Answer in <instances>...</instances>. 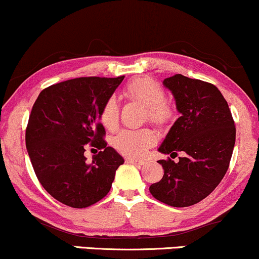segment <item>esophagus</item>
<instances>
[{
	"mask_svg": "<svg viewBox=\"0 0 259 259\" xmlns=\"http://www.w3.org/2000/svg\"><path fill=\"white\" fill-rule=\"evenodd\" d=\"M126 161H127V162H130V163H135V165H139V166H142V165H144V163H147V161H144V160H136V159H132V157H130V159H126Z\"/></svg>",
	"mask_w": 259,
	"mask_h": 259,
	"instance_id": "1",
	"label": "esophagus"
}]
</instances>
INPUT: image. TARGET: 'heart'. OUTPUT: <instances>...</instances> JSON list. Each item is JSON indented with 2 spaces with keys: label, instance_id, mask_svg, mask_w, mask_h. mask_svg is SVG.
<instances>
[{
  "label": "heart",
  "instance_id": "b5f03b06",
  "mask_svg": "<svg viewBox=\"0 0 259 259\" xmlns=\"http://www.w3.org/2000/svg\"><path fill=\"white\" fill-rule=\"evenodd\" d=\"M127 98L137 100L148 106L149 118L153 122L163 123L171 117V109L165 103V92L159 83L150 78H136L123 90ZM100 121L106 130L114 131L118 124L117 100L111 97L103 105ZM156 143V136L151 130H122L112 139V145L118 153L130 157L144 156L148 149Z\"/></svg>",
  "mask_w": 259,
  "mask_h": 259
}]
</instances>
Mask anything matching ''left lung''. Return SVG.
Listing matches in <instances>:
<instances>
[{
	"label": "left lung",
	"instance_id": "obj_1",
	"mask_svg": "<svg viewBox=\"0 0 259 259\" xmlns=\"http://www.w3.org/2000/svg\"><path fill=\"white\" fill-rule=\"evenodd\" d=\"M181 116L157 150L183 156L159 160L163 177L150 185L151 195L173 207H188L208 196L228 171L235 145V124L217 87L181 74L163 80Z\"/></svg>",
	"mask_w": 259,
	"mask_h": 259
}]
</instances>
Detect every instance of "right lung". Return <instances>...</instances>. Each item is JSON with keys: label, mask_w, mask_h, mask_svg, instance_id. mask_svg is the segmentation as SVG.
<instances>
[{"label": "right lung", "mask_w": 259, "mask_h": 259, "mask_svg": "<svg viewBox=\"0 0 259 259\" xmlns=\"http://www.w3.org/2000/svg\"><path fill=\"white\" fill-rule=\"evenodd\" d=\"M124 76L78 77L52 84L38 94L27 123L25 142L33 171L47 193L70 207L84 208L110 190L123 157L106 147L100 123L103 105ZM87 144L102 148L93 163Z\"/></svg>", "instance_id": "1"}]
</instances>
